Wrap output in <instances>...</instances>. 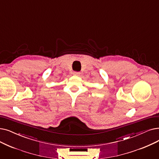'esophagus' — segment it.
<instances>
[{
    "mask_svg": "<svg viewBox=\"0 0 159 159\" xmlns=\"http://www.w3.org/2000/svg\"><path fill=\"white\" fill-rule=\"evenodd\" d=\"M73 75H75V76H79V75H80V72H77V71H75V72H74V73H73Z\"/></svg>",
    "mask_w": 159,
    "mask_h": 159,
    "instance_id": "34e87169",
    "label": "esophagus"
}]
</instances>
